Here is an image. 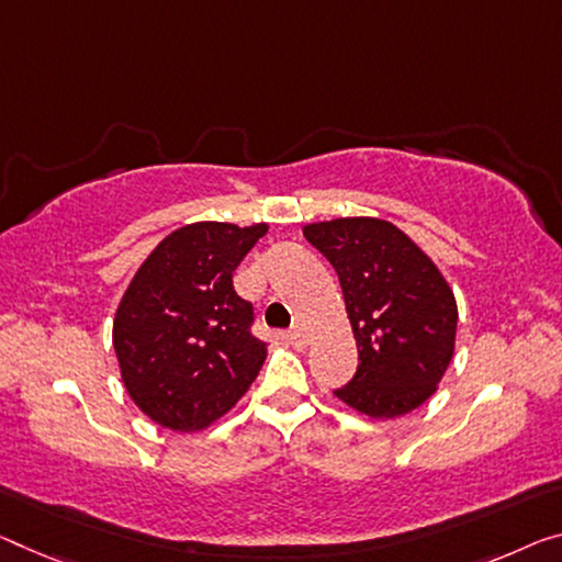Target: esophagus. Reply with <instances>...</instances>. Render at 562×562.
I'll return each instance as SVG.
<instances>
[{"label":"esophagus","mask_w":562,"mask_h":562,"mask_svg":"<svg viewBox=\"0 0 562 562\" xmlns=\"http://www.w3.org/2000/svg\"><path fill=\"white\" fill-rule=\"evenodd\" d=\"M289 344H291V347H296V349H304L306 347V331L301 329V326H293V329L289 331Z\"/></svg>","instance_id":"1"}]
</instances>
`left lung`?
Instances as JSON below:
<instances>
[{
    "mask_svg": "<svg viewBox=\"0 0 562 562\" xmlns=\"http://www.w3.org/2000/svg\"><path fill=\"white\" fill-rule=\"evenodd\" d=\"M304 236L339 276L359 349L357 374L334 394L376 419L417 409L454 353L457 304L445 276L379 218L311 223Z\"/></svg>",
    "mask_w": 562,
    "mask_h": 562,
    "instance_id": "1",
    "label": "left lung"
}]
</instances>
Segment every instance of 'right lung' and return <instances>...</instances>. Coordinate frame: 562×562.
<instances>
[{"instance_id": "1", "label": "right lung", "mask_w": 562, "mask_h": 562, "mask_svg": "<svg viewBox=\"0 0 562 562\" xmlns=\"http://www.w3.org/2000/svg\"><path fill=\"white\" fill-rule=\"evenodd\" d=\"M263 233L266 223H191L162 238L127 286L112 344L127 394L158 425L209 427L261 371L266 344L233 271Z\"/></svg>"}]
</instances>
